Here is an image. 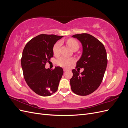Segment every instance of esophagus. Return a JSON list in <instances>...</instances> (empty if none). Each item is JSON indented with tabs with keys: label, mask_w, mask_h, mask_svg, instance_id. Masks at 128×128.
<instances>
[{
	"label": "esophagus",
	"mask_w": 128,
	"mask_h": 128,
	"mask_svg": "<svg viewBox=\"0 0 128 128\" xmlns=\"http://www.w3.org/2000/svg\"><path fill=\"white\" fill-rule=\"evenodd\" d=\"M68 70L67 69H66V68H64V72H67Z\"/></svg>",
	"instance_id": "1"
}]
</instances>
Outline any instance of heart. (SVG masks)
<instances>
[{"label":"heart","instance_id":"b5f03b06","mask_svg":"<svg viewBox=\"0 0 128 128\" xmlns=\"http://www.w3.org/2000/svg\"><path fill=\"white\" fill-rule=\"evenodd\" d=\"M67 43L69 46V47L72 50L75 48H78L79 45L78 42L74 40L69 39L67 42ZM60 46L61 42L60 41L57 42L54 45L53 47V53L56 56L59 54ZM74 60L72 58L62 56L59 58V59L56 60V64L59 66H60L68 68L74 62Z\"/></svg>","mask_w":128,"mask_h":128}]
</instances>
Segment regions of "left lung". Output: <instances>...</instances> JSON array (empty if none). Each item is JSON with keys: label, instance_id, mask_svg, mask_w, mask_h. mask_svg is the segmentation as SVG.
<instances>
[{"label": "left lung", "instance_id": "1", "mask_svg": "<svg viewBox=\"0 0 128 128\" xmlns=\"http://www.w3.org/2000/svg\"><path fill=\"white\" fill-rule=\"evenodd\" d=\"M72 37L82 45V54L76 68H83L84 70L80 73L72 69L71 88L77 95L87 96L96 91L102 82L107 64L106 51L102 42L90 34H76Z\"/></svg>", "mask_w": 128, "mask_h": 128}]
</instances>
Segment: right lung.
<instances>
[{
  "instance_id": "1",
  "label": "right lung",
  "mask_w": 128,
  "mask_h": 128,
  "mask_svg": "<svg viewBox=\"0 0 128 128\" xmlns=\"http://www.w3.org/2000/svg\"><path fill=\"white\" fill-rule=\"evenodd\" d=\"M63 36L41 34L29 40L21 58L23 74L26 84L37 94L46 96L55 93L64 74L62 68L51 70L45 64L53 57V47Z\"/></svg>"
}]
</instances>
